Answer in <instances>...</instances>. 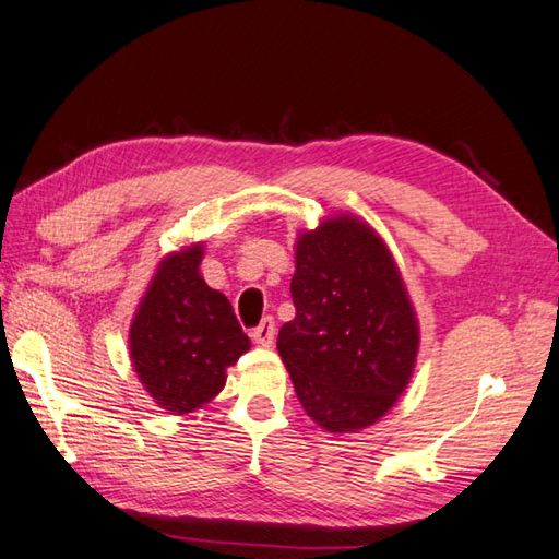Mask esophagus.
Returning a JSON list of instances; mask_svg holds the SVG:
<instances>
[{
	"label": "esophagus",
	"instance_id": "esophagus-1",
	"mask_svg": "<svg viewBox=\"0 0 559 559\" xmlns=\"http://www.w3.org/2000/svg\"><path fill=\"white\" fill-rule=\"evenodd\" d=\"M251 336H254L259 346H271L273 338H276V322H273V317H264L257 330L251 332Z\"/></svg>",
	"mask_w": 559,
	"mask_h": 559
}]
</instances>
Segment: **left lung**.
<instances>
[{
  "label": "left lung",
  "mask_w": 559,
  "mask_h": 559,
  "mask_svg": "<svg viewBox=\"0 0 559 559\" xmlns=\"http://www.w3.org/2000/svg\"><path fill=\"white\" fill-rule=\"evenodd\" d=\"M295 317L278 354L295 395L322 429L360 431L407 388L419 324L385 242L354 215L302 233L290 281Z\"/></svg>",
  "instance_id": "left-lung-1"
}]
</instances>
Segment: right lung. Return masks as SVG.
<instances>
[{
	"mask_svg": "<svg viewBox=\"0 0 559 559\" xmlns=\"http://www.w3.org/2000/svg\"><path fill=\"white\" fill-rule=\"evenodd\" d=\"M201 259V245L164 259L130 324L135 373L169 414L211 402L225 388V370L249 352L233 305L203 281Z\"/></svg>",
	"mask_w": 559,
	"mask_h": 559,
	"instance_id": "1",
	"label": "right lung"
}]
</instances>
